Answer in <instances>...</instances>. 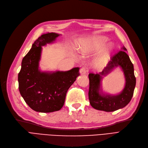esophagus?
I'll return each mask as SVG.
<instances>
[{
  "label": "esophagus",
  "instance_id": "obj_1",
  "mask_svg": "<svg viewBox=\"0 0 148 148\" xmlns=\"http://www.w3.org/2000/svg\"><path fill=\"white\" fill-rule=\"evenodd\" d=\"M79 73H80V74L81 75H84L86 73V70L85 68L82 67V68H81V69H80V71H79Z\"/></svg>",
  "mask_w": 148,
  "mask_h": 148
}]
</instances>
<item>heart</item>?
<instances>
[{
	"label": "heart",
	"instance_id": "obj_1",
	"mask_svg": "<svg viewBox=\"0 0 148 148\" xmlns=\"http://www.w3.org/2000/svg\"><path fill=\"white\" fill-rule=\"evenodd\" d=\"M107 40L104 38H100L95 41H86L85 42L82 43L80 48V51L82 53H89L90 51L97 50L99 47L103 46L106 43ZM109 56H110V52L109 50H107L100 55L99 57L94 60L93 67L96 69H101L104 68L108 64Z\"/></svg>",
	"mask_w": 148,
	"mask_h": 148
}]
</instances>
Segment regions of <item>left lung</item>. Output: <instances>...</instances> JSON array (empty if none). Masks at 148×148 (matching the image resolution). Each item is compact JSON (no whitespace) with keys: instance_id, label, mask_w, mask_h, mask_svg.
<instances>
[{"instance_id":"obj_1","label":"left lung","mask_w":148,"mask_h":148,"mask_svg":"<svg viewBox=\"0 0 148 148\" xmlns=\"http://www.w3.org/2000/svg\"><path fill=\"white\" fill-rule=\"evenodd\" d=\"M112 57L107 66L99 74H89V99L91 106L97 110L112 112L122 109L131 101L136 86L134 66L127 54L124 46ZM117 67L123 71L125 78L123 89L118 94L111 95L103 91L101 81L103 78Z\"/></svg>"}]
</instances>
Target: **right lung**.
<instances>
[{
  "label": "right lung",
  "mask_w": 148,
  "mask_h": 148,
  "mask_svg": "<svg viewBox=\"0 0 148 148\" xmlns=\"http://www.w3.org/2000/svg\"><path fill=\"white\" fill-rule=\"evenodd\" d=\"M60 35H42L22 60L18 74V89L25 102L39 112L58 111L62 108L67 90L79 75V67L67 71H42L39 67L42 46L55 42Z\"/></svg>",
  "instance_id": "add662e5"
}]
</instances>
